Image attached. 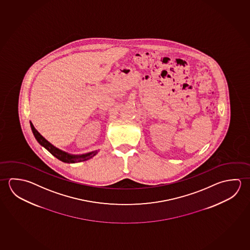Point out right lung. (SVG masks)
Returning a JSON list of instances; mask_svg holds the SVG:
<instances>
[{"label":"right lung","mask_w":250,"mask_h":250,"mask_svg":"<svg viewBox=\"0 0 250 250\" xmlns=\"http://www.w3.org/2000/svg\"><path fill=\"white\" fill-rule=\"evenodd\" d=\"M30 123L32 133L34 135L35 138L38 141V144L42 146L43 148H46L47 150L51 153L52 156L57 157L59 160L63 162V163L75 164V163H80V162L86 161V160H88L90 158L94 157L97 154L98 151H99V150H94V151H92V152L85 153V154H82V155H72V154H69V153L61 150L60 148H56L55 146H53L51 143H49L35 128L32 123L30 122Z\"/></svg>","instance_id":"1"}]
</instances>
